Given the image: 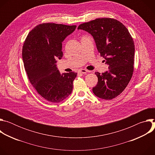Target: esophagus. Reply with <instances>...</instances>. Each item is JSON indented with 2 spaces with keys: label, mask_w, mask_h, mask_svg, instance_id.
Wrapping results in <instances>:
<instances>
[{
  "label": "esophagus",
  "mask_w": 155,
  "mask_h": 155,
  "mask_svg": "<svg viewBox=\"0 0 155 155\" xmlns=\"http://www.w3.org/2000/svg\"><path fill=\"white\" fill-rule=\"evenodd\" d=\"M78 72L79 73H81V74H86V72H87V71L86 70V69H81L78 71Z\"/></svg>",
  "instance_id": "esophagus-1"
}]
</instances>
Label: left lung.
<instances>
[{
    "instance_id": "8db88e82",
    "label": "left lung",
    "mask_w": 155,
    "mask_h": 155,
    "mask_svg": "<svg viewBox=\"0 0 155 155\" xmlns=\"http://www.w3.org/2000/svg\"><path fill=\"white\" fill-rule=\"evenodd\" d=\"M90 34L101 56L108 65V71L101 74L93 87L98 97L111 100L119 96L130 81L134 71V43L127 28L112 18H98L78 27Z\"/></svg>"
}]
</instances>
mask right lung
Instances as JSON below:
<instances>
[{
  "label": "right lung",
  "instance_id": "add662e5",
  "mask_svg": "<svg viewBox=\"0 0 155 155\" xmlns=\"http://www.w3.org/2000/svg\"><path fill=\"white\" fill-rule=\"evenodd\" d=\"M76 27L43 23L35 26L25 41L22 56L29 80L37 93L50 102H61L72 91L77 74H61L56 64L63 56L62 41Z\"/></svg>",
  "mask_w": 155,
  "mask_h": 155
}]
</instances>
